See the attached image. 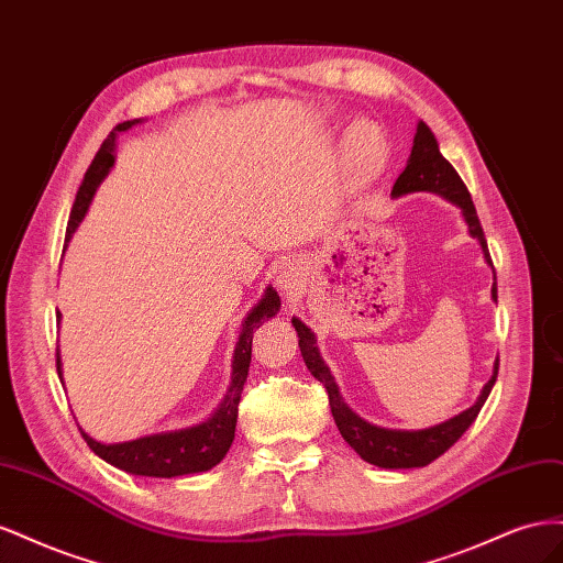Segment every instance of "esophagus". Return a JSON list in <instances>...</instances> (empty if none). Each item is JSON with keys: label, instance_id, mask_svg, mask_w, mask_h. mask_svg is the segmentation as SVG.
Masks as SVG:
<instances>
[{"label": "esophagus", "instance_id": "1", "mask_svg": "<svg viewBox=\"0 0 563 563\" xmlns=\"http://www.w3.org/2000/svg\"><path fill=\"white\" fill-rule=\"evenodd\" d=\"M296 277H298V267H296V263L288 261L277 272V284L284 288V291H291L296 284Z\"/></svg>", "mask_w": 563, "mask_h": 563}]
</instances>
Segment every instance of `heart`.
I'll return each mask as SVG.
<instances>
[{
	"label": "heart",
	"instance_id": "b5f03b06",
	"mask_svg": "<svg viewBox=\"0 0 563 563\" xmlns=\"http://www.w3.org/2000/svg\"><path fill=\"white\" fill-rule=\"evenodd\" d=\"M354 145L356 150L352 155H347V168L352 172L354 178L368 180L380 172V166L385 162V152L380 141H373V131L371 126H356L354 129Z\"/></svg>",
	"mask_w": 563,
	"mask_h": 563
}]
</instances>
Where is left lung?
I'll return each mask as SVG.
<instances>
[{
	"label": "left lung",
	"instance_id": "1",
	"mask_svg": "<svg viewBox=\"0 0 563 563\" xmlns=\"http://www.w3.org/2000/svg\"><path fill=\"white\" fill-rule=\"evenodd\" d=\"M411 192H437L444 199L453 201L455 207L463 211L465 223L470 225V234L474 236V240H479L486 263H490L486 236H484L479 216H476V209H474L467 187L463 180H460L455 168L439 152V143L434 139V133L424 122H418L411 157H408L406 168L399 174L395 187H391V197H404ZM490 296H493V300H498L496 282H493ZM294 327L300 338L298 345H300L305 366L310 368L312 376L329 391V406H331V413H333V420L338 424L340 434H343L347 444L356 453H360L366 463L385 467V470L424 467V465H430L432 460H437L439 455H444L455 444V441L467 432V428L476 420V416H479L482 406L488 399L490 389H493V385H496V378H498V362H496V366H493V376L484 385L476 404L446 422L434 424V428H428V430H385V428H378V424H371V422L362 420L343 401L329 366L323 364V360L319 356L314 333L296 317H294Z\"/></svg>",
	"mask_w": 563,
	"mask_h": 563
}]
</instances>
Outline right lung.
<instances>
[{"label": "right lung", "mask_w": 563, "mask_h": 563, "mask_svg": "<svg viewBox=\"0 0 563 563\" xmlns=\"http://www.w3.org/2000/svg\"><path fill=\"white\" fill-rule=\"evenodd\" d=\"M141 124V119H131V122L117 124L108 139L100 145L96 152V157L89 166V172L84 174V180L79 185V192L73 203V213L70 220H67V234L65 240H70L77 225L81 223L84 213H87L91 197L96 192V187L100 185L108 176V172L114 164V141L117 133L129 131L131 126ZM279 296L272 286H267L265 296L261 302L249 312V317L242 323V333H240V343L234 347V362H232V385L230 391L225 395L223 404L218 406V411L199 424H192V428L185 430H174V432H162V434H150L141 437L133 441H122V444H100V441L91 439L87 432H81L84 441H87L89 449L103 457L106 463L124 470L129 474H141V476H159V479H172V476H183V474H197V472H207L216 467L220 460L225 457V453L232 446L234 439V428H236V406H240L242 399V389L249 376V364H251V340L253 331L261 327V323L269 317H275L279 312ZM60 319V312H58ZM56 368L58 376L60 373V352L56 350Z\"/></svg>", "instance_id": "1"}]
</instances>
